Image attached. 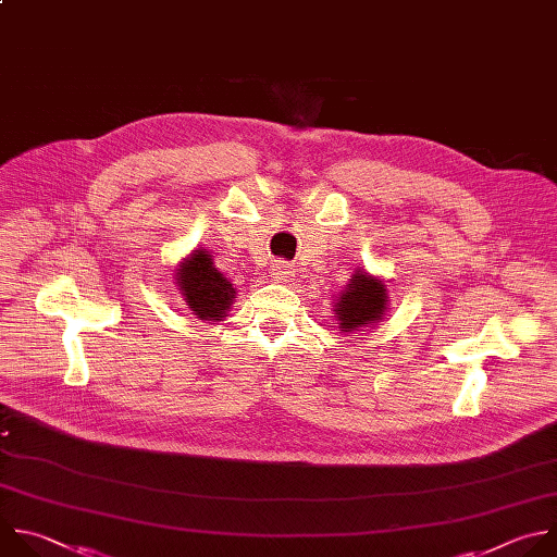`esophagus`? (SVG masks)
I'll use <instances>...</instances> for the list:
<instances>
[{
    "label": "esophagus",
    "mask_w": 557,
    "mask_h": 557,
    "mask_svg": "<svg viewBox=\"0 0 557 557\" xmlns=\"http://www.w3.org/2000/svg\"><path fill=\"white\" fill-rule=\"evenodd\" d=\"M272 276H274L276 281H287V278L292 276V265L285 263V261L274 263V265H272Z\"/></svg>",
    "instance_id": "esophagus-1"
}]
</instances>
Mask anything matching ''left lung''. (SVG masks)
Masks as SVG:
<instances>
[{
    "instance_id": "obj_1",
    "label": "left lung",
    "mask_w": 557,
    "mask_h": 557,
    "mask_svg": "<svg viewBox=\"0 0 557 557\" xmlns=\"http://www.w3.org/2000/svg\"><path fill=\"white\" fill-rule=\"evenodd\" d=\"M386 285L380 278L358 270L349 285L338 294L336 305H333L338 331H360L362 326L380 322L386 311Z\"/></svg>"
}]
</instances>
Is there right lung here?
<instances>
[{
    "mask_svg": "<svg viewBox=\"0 0 557 557\" xmlns=\"http://www.w3.org/2000/svg\"><path fill=\"white\" fill-rule=\"evenodd\" d=\"M175 278L188 309L203 322L226 318L237 298L233 283L214 268L206 250H193V255L180 263Z\"/></svg>",
    "mask_w": 557,
    "mask_h": 557,
    "instance_id": "right-lung-1",
    "label": "right lung"
}]
</instances>
